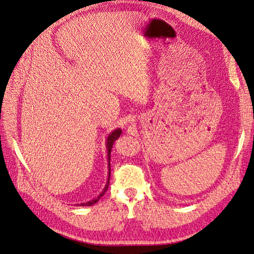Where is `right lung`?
Segmentation results:
<instances>
[{"label":"right lung","mask_w":254,"mask_h":254,"mask_svg":"<svg viewBox=\"0 0 254 254\" xmlns=\"http://www.w3.org/2000/svg\"><path fill=\"white\" fill-rule=\"evenodd\" d=\"M121 133H122L121 129H117V130H114V131H113L112 133H110V135L108 136V139H107V149H108V160H109V161H108V162H109V177H108V181H107V184H106L105 189L103 190V191L101 193V195H98L96 198L92 199V200H90V201H88V202H86V203H81V205H92V204L96 203V202L99 200V199H101V197H103V196H104V194L106 193L107 189H108V187H109L110 173H111V171H110V155H111L112 146H113L114 142L119 139V136L121 135Z\"/></svg>","instance_id":"obj_1"}]
</instances>
